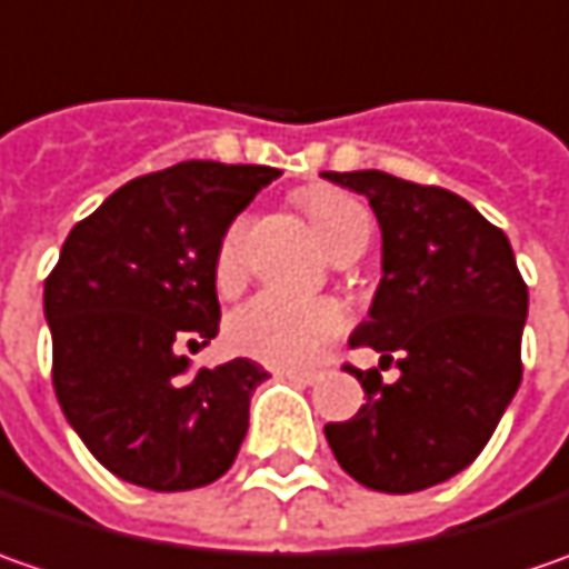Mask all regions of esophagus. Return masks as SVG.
<instances>
[{"label": "esophagus", "mask_w": 569, "mask_h": 569, "mask_svg": "<svg viewBox=\"0 0 569 569\" xmlns=\"http://www.w3.org/2000/svg\"><path fill=\"white\" fill-rule=\"evenodd\" d=\"M278 377H284V380H295L303 382V386H313L319 380L317 370H278Z\"/></svg>", "instance_id": "obj_1"}]
</instances>
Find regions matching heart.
Returning a JSON list of instances; mask_svg holds the SVG:
<instances>
[{
	"mask_svg": "<svg viewBox=\"0 0 569 569\" xmlns=\"http://www.w3.org/2000/svg\"><path fill=\"white\" fill-rule=\"evenodd\" d=\"M303 214L322 240V247L341 252L361 250L370 240V214L367 208L336 187H310L297 196ZM243 237L247 221L237 218L218 240L214 250V281L218 288L237 284L243 269ZM348 313L339 300H297V297L256 295L228 319V341L233 351L269 363V367H310L329 341L345 332Z\"/></svg>",
	"mask_w": 569,
	"mask_h": 569,
	"instance_id": "obj_1",
	"label": "heart"
}]
</instances>
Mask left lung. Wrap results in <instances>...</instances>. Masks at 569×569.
I'll list each match as a JSON object with an SVG mask.
<instances>
[{"label":"left lung","mask_w":569,"mask_h":569,"mask_svg":"<svg viewBox=\"0 0 569 569\" xmlns=\"http://www.w3.org/2000/svg\"><path fill=\"white\" fill-rule=\"evenodd\" d=\"M322 177L367 196L382 230L380 288L351 348L402 370L382 382L351 367L367 402L326 440L363 488L425 491L469 469L516 396L529 288L507 233L462 196L382 170Z\"/></svg>","instance_id":"left-lung-1"}]
</instances>
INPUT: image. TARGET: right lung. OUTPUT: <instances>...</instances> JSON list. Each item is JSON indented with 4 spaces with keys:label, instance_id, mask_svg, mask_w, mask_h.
Here are the masks:
<instances>
[{
    "label": "right lung",
    "instance_id": "right-lung-1",
    "mask_svg": "<svg viewBox=\"0 0 569 569\" xmlns=\"http://www.w3.org/2000/svg\"><path fill=\"white\" fill-rule=\"evenodd\" d=\"M278 173L183 161L136 177L69 230L47 274L56 399L129 485L206 488L240 452L252 389L269 373L247 358L187 373L183 348L218 336V240Z\"/></svg>",
    "mask_w": 569,
    "mask_h": 569
}]
</instances>
